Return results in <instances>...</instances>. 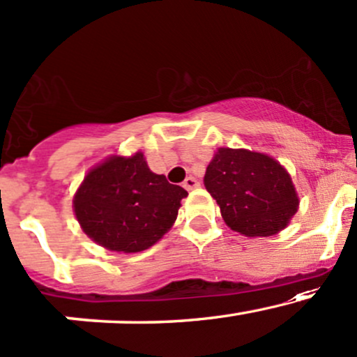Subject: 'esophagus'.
Returning a JSON list of instances; mask_svg holds the SVG:
<instances>
[{
    "label": "esophagus",
    "mask_w": 357,
    "mask_h": 357,
    "mask_svg": "<svg viewBox=\"0 0 357 357\" xmlns=\"http://www.w3.org/2000/svg\"><path fill=\"white\" fill-rule=\"evenodd\" d=\"M198 185H199V183L193 178V176H188L185 181H183V186H185L186 190H193V188H197Z\"/></svg>",
    "instance_id": "esophagus-1"
}]
</instances>
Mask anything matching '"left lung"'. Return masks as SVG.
Wrapping results in <instances>:
<instances>
[{"mask_svg":"<svg viewBox=\"0 0 357 357\" xmlns=\"http://www.w3.org/2000/svg\"><path fill=\"white\" fill-rule=\"evenodd\" d=\"M203 183L227 225L248 237L274 236L298 210L287 169L261 152L218 149Z\"/></svg>","mask_w":357,"mask_h":357,"instance_id":"1","label":"left lung"}]
</instances>
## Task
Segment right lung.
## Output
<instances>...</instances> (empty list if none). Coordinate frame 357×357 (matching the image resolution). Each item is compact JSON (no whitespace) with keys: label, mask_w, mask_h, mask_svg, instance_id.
<instances>
[{"label":"right lung","mask_w":357,"mask_h":357,"mask_svg":"<svg viewBox=\"0 0 357 357\" xmlns=\"http://www.w3.org/2000/svg\"><path fill=\"white\" fill-rule=\"evenodd\" d=\"M186 197L185 188L149 169L142 152L113 155L88 172L74 197V213L96 244L140 252L171 229Z\"/></svg>","instance_id":"obj_1"}]
</instances>
